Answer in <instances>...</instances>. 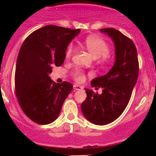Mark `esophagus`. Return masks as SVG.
Here are the masks:
<instances>
[{"mask_svg":"<svg viewBox=\"0 0 156 156\" xmlns=\"http://www.w3.org/2000/svg\"><path fill=\"white\" fill-rule=\"evenodd\" d=\"M73 89L75 90H81L83 89V87H81L80 85H78V84H75L73 86Z\"/></svg>","mask_w":156,"mask_h":156,"instance_id":"obj_1","label":"esophagus"}]
</instances>
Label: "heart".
<instances>
[{
    "mask_svg": "<svg viewBox=\"0 0 156 156\" xmlns=\"http://www.w3.org/2000/svg\"><path fill=\"white\" fill-rule=\"evenodd\" d=\"M85 48L91 54L94 58L102 57V60L105 61L108 58V54L109 53V45L105 40L98 37H87L83 41ZM74 52V48L73 45H69L66 51V58H69ZM74 79L76 81H83L84 80V75L81 70H76L73 73Z\"/></svg>",
    "mask_w": 156,
    "mask_h": 156,
    "instance_id": "heart-1",
    "label": "heart"
}]
</instances>
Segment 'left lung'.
I'll use <instances>...</instances> for the list:
<instances>
[{
  "label": "left lung",
  "instance_id": "left-lung-1",
  "mask_svg": "<svg viewBox=\"0 0 156 156\" xmlns=\"http://www.w3.org/2000/svg\"><path fill=\"white\" fill-rule=\"evenodd\" d=\"M115 44V61L108 73L92 80L91 86L102 88L98 94L86 89L87 98L81 110L87 120L96 125H106L119 118L127 106L138 77L137 51L131 39L113 28L101 29Z\"/></svg>",
  "mask_w": 156,
  "mask_h": 156
}]
</instances>
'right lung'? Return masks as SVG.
I'll list each match as a JSON object with an SVG mask.
<instances>
[{
    "label": "right lung",
    "mask_w": 156,
    "mask_h": 156,
    "mask_svg": "<svg viewBox=\"0 0 156 156\" xmlns=\"http://www.w3.org/2000/svg\"><path fill=\"white\" fill-rule=\"evenodd\" d=\"M80 30L48 25L27 37L19 50L15 74L16 94L23 112L38 124L51 123L58 117L71 83L56 84L49 74L61 66L69 44Z\"/></svg>",
    "instance_id": "1"
}]
</instances>
